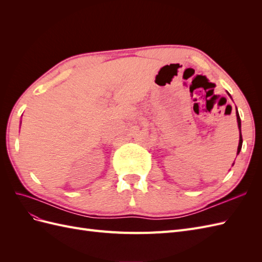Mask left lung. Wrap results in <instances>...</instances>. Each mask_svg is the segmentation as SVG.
<instances>
[{
	"mask_svg": "<svg viewBox=\"0 0 262 262\" xmlns=\"http://www.w3.org/2000/svg\"><path fill=\"white\" fill-rule=\"evenodd\" d=\"M227 94H228V96L232 98V96H231V95H229L228 92H227ZM236 118H237V124H238V129H239V143H238V147H237V155H238L239 152H241V149H242V145H243V137H242V122H241V117H239L238 110H237V108H236ZM233 165H234V163H233ZM233 165H232V166H233Z\"/></svg>",
	"mask_w": 262,
	"mask_h": 262,
	"instance_id": "8db88e82",
	"label": "left lung"
}]
</instances>
